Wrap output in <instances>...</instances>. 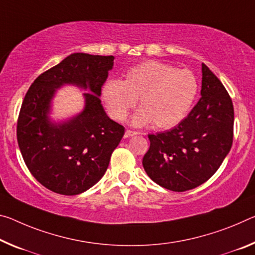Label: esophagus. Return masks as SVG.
Here are the masks:
<instances>
[{"instance_id": "obj_1", "label": "esophagus", "mask_w": 255, "mask_h": 255, "mask_svg": "<svg viewBox=\"0 0 255 255\" xmlns=\"http://www.w3.org/2000/svg\"><path fill=\"white\" fill-rule=\"evenodd\" d=\"M138 134H139L138 131H135V130H130V129H127L126 132H125V138H129V137L136 136V135H138Z\"/></svg>"}]
</instances>
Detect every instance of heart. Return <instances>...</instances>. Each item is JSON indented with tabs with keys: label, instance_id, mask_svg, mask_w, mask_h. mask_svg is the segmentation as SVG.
Instances as JSON below:
<instances>
[{
	"label": "heart",
	"instance_id": "b5f03b06",
	"mask_svg": "<svg viewBox=\"0 0 255 255\" xmlns=\"http://www.w3.org/2000/svg\"><path fill=\"white\" fill-rule=\"evenodd\" d=\"M199 91V83L191 70L149 61L127 72L124 82L110 79L104 84L102 98L113 119L123 121L139 99L140 110L132 123L159 128H171L187 115Z\"/></svg>",
	"mask_w": 255,
	"mask_h": 255
}]
</instances>
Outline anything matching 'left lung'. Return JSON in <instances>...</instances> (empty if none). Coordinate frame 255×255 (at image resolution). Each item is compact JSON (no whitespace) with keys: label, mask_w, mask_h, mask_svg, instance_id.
<instances>
[{"label":"left lung","mask_w":255,"mask_h":255,"mask_svg":"<svg viewBox=\"0 0 255 255\" xmlns=\"http://www.w3.org/2000/svg\"><path fill=\"white\" fill-rule=\"evenodd\" d=\"M233 137L232 99L218 77L202 63L201 99L171 130L148 135L144 170L163 188L193 189L219 169L232 148Z\"/></svg>","instance_id":"left-lung-1"}]
</instances>
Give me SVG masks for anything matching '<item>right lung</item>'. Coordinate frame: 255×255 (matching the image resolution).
Instances as JSON below:
<instances>
[{
  "mask_svg": "<svg viewBox=\"0 0 255 255\" xmlns=\"http://www.w3.org/2000/svg\"><path fill=\"white\" fill-rule=\"evenodd\" d=\"M112 55L74 53L31 84L20 109L17 139L28 170L50 191L77 195L94 186L106 173L110 157L125 134L101 104V92L113 67ZM72 83L84 93L85 109L63 124L48 120L56 88Z\"/></svg>",
  "mask_w": 255,
  "mask_h": 255,
  "instance_id": "right-lung-1",
  "label": "right lung"
}]
</instances>
